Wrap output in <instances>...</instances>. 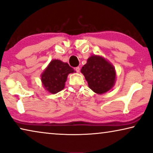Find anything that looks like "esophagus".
Segmentation results:
<instances>
[{
	"label": "esophagus",
	"mask_w": 153,
	"mask_h": 153,
	"mask_svg": "<svg viewBox=\"0 0 153 153\" xmlns=\"http://www.w3.org/2000/svg\"><path fill=\"white\" fill-rule=\"evenodd\" d=\"M75 70H76V71L77 73H79V70H80V68H79V66H77V67L75 68Z\"/></svg>",
	"instance_id": "34e87169"
}]
</instances>
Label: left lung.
<instances>
[{
  "label": "left lung",
  "instance_id": "8db88e82",
  "mask_svg": "<svg viewBox=\"0 0 153 153\" xmlns=\"http://www.w3.org/2000/svg\"><path fill=\"white\" fill-rule=\"evenodd\" d=\"M84 75L89 87L98 94H102L113 88L116 82L114 66L102 56L91 55L82 66Z\"/></svg>",
  "mask_w": 153,
  "mask_h": 153
}]
</instances>
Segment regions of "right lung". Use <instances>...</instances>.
Masks as SVG:
<instances>
[{"instance_id": "obj_1", "label": "right lung", "mask_w": 153, "mask_h": 153, "mask_svg": "<svg viewBox=\"0 0 153 153\" xmlns=\"http://www.w3.org/2000/svg\"><path fill=\"white\" fill-rule=\"evenodd\" d=\"M74 72L66 62L53 59L41 75V80L46 91L55 94L64 89L68 75Z\"/></svg>"}]
</instances>
